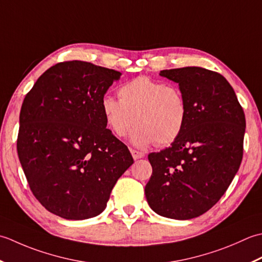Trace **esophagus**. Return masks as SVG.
I'll use <instances>...</instances> for the list:
<instances>
[{
  "label": "esophagus",
  "instance_id": "esophagus-1",
  "mask_svg": "<svg viewBox=\"0 0 262 262\" xmlns=\"http://www.w3.org/2000/svg\"><path fill=\"white\" fill-rule=\"evenodd\" d=\"M131 154H132V157H133V159H135V161H138V159L143 158V156H145V154L141 152V151L135 150V149H131Z\"/></svg>",
  "mask_w": 262,
  "mask_h": 262
}]
</instances>
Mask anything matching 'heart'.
I'll use <instances>...</instances> for the list:
<instances>
[{
	"label": "heart",
	"instance_id": "1",
	"mask_svg": "<svg viewBox=\"0 0 262 262\" xmlns=\"http://www.w3.org/2000/svg\"><path fill=\"white\" fill-rule=\"evenodd\" d=\"M120 100L105 95L100 110L108 129L124 137L133 123L132 145L146 148L157 141L159 146L174 142L182 133L188 106L180 89L148 77H138L119 89Z\"/></svg>",
	"mask_w": 262,
	"mask_h": 262
}]
</instances>
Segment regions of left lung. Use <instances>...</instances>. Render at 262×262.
Wrapping results in <instances>:
<instances>
[{
  "mask_svg": "<svg viewBox=\"0 0 262 262\" xmlns=\"http://www.w3.org/2000/svg\"><path fill=\"white\" fill-rule=\"evenodd\" d=\"M179 84L188 106L181 136L148 155L152 174L148 205L163 217L186 221L210 209L225 193L242 162L245 116L222 74L199 67L163 70Z\"/></svg>",
  "mask_w": 262,
  "mask_h": 262,
  "instance_id": "obj_1",
  "label": "left lung"
}]
</instances>
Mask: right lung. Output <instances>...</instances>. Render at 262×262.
Returning <instances> with one entry per match:
<instances>
[{"label": "right lung", "mask_w": 262, "mask_h": 262, "mask_svg": "<svg viewBox=\"0 0 262 262\" xmlns=\"http://www.w3.org/2000/svg\"><path fill=\"white\" fill-rule=\"evenodd\" d=\"M121 76L89 62L57 63L24 99L19 161L36 199L56 216L82 221L99 215L133 164L127 147L106 129L100 110Z\"/></svg>", "instance_id": "1"}]
</instances>
